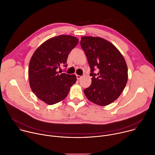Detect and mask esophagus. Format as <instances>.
<instances>
[{
	"label": "esophagus",
	"mask_w": 155,
	"mask_h": 155,
	"mask_svg": "<svg viewBox=\"0 0 155 155\" xmlns=\"http://www.w3.org/2000/svg\"><path fill=\"white\" fill-rule=\"evenodd\" d=\"M81 78H82V76H80V75H77V78L78 80H80Z\"/></svg>",
	"instance_id": "esophagus-1"
}]
</instances>
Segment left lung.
I'll return each mask as SVG.
<instances>
[{
	"mask_svg": "<svg viewBox=\"0 0 155 155\" xmlns=\"http://www.w3.org/2000/svg\"><path fill=\"white\" fill-rule=\"evenodd\" d=\"M80 45L89 63L92 80L90 86L83 90L85 96L101 106L112 103L121 95L127 81L124 57L112 43L101 37H81Z\"/></svg>",
	"mask_w": 155,
	"mask_h": 155,
	"instance_id": "8db88e82",
	"label": "left lung"
}]
</instances>
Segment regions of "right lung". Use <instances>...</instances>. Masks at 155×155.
Instances as JSON below:
<instances>
[{
	"label": "right lung",
	"mask_w": 155,
	"mask_h": 155,
	"mask_svg": "<svg viewBox=\"0 0 155 155\" xmlns=\"http://www.w3.org/2000/svg\"><path fill=\"white\" fill-rule=\"evenodd\" d=\"M78 39L69 35L51 38L35 50L29 65V80L32 92L41 101L53 105L64 100L71 87L75 83V75L62 73L57 69L61 65L67 66L69 53Z\"/></svg>",
	"instance_id": "1"
}]
</instances>
